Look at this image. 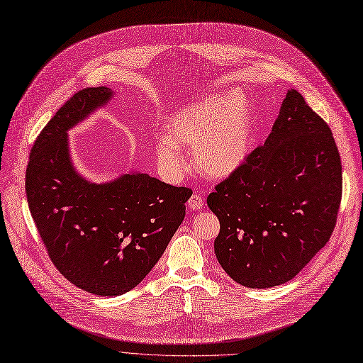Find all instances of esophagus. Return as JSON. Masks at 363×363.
<instances>
[{
    "instance_id": "esophagus-1",
    "label": "esophagus",
    "mask_w": 363,
    "mask_h": 363,
    "mask_svg": "<svg viewBox=\"0 0 363 363\" xmlns=\"http://www.w3.org/2000/svg\"><path fill=\"white\" fill-rule=\"evenodd\" d=\"M188 207H189V211H200V208L203 207V204H204V201H203V199L199 196V194H194V196H191L189 197V200H188Z\"/></svg>"
}]
</instances>
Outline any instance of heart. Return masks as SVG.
<instances>
[{
	"mask_svg": "<svg viewBox=\"0 0 363 363\" xmlns=\"http://www.w3.org/2000/svg\"><path fill=\"white\" fill-rule=\"evenodd\" d=\"M252 123L249 106L240 94L208 95L181 108L164 128L156 144L160 166L170 177H181L186 163L182 152L191 151L193 163L207 178L223 179L249 157Z\"/></svg>",
	"mask_w": 363,
	"mask_h": 363,
	"instance_id": "obj_1",
	"label": "heart"
}]
</instances>
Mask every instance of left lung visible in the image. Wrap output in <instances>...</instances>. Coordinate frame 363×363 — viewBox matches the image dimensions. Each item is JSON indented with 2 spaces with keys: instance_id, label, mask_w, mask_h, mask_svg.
<instances>
[{
  "instance_id": "obj_1",
  "label": "left lung",
  "mask_w": 363,
  "mask_h": 363,
  "mask_svg": "<svg viewBox=\"0 0 363 363\" xmlns=\"http://www.w3.org/2000/svg\"><path fill=\"white\" fill-rule=\"evenodd\" d=\"M341 189L330 126L289 89L264 144L207 197L220 222L215 253L223 271L249 289L293 279L328 242Z\"/></svg>"
}]
</instances>
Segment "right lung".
Instances as JSON below:
<instances>
[{
	"label": "right lung",
	"mask_w": 363,
	"mask_h": 363,
	"mask_svg": "<svg viewBox=\"0 0 363 363\" xmlns=\"http://www.w3.org/2000/svg\"><path fill=\"white\" fill-rule=\"evenodd\" d=\"M113 94L107 86L76 92L38 135L26 169L29 211L54 266L76 287L106 297L145 278L193 196L141 172L95 184L76 170L67 132Z\"/></svg>",
	"instance_id": "add662e5"
}]
</instances>
